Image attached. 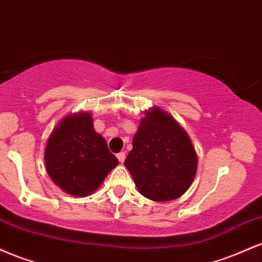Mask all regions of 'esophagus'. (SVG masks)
I'll use <instances>...</instances> for the list:
<instances>
[{
	"label": "esophagus",
	"instance_id": "1",
	"mask_svg": "<svg viewBox=\"0 0 262 262\" xmlns=\"http://www.w3.org/2000/svg\"><path fill=\"white\" fill-rule=\"evenodd\" d=\"M117 158H118L119 162H121V164H123V162H124V160H125V152L124 151L118 152V154H117Z\"/></svg>",
	"mask_w": 262,
	"mask_h": 262
}]
</instances>
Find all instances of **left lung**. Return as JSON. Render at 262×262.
I'll list each match as a JSON object with an SVG mask.
<instances>
[{"label": "left lung", "instance_id": "left-lung-1", "mask_svg": "<svg viewBox=\"0 0 262 262\" xmlns=\"http://www.w3.org/2000/svg\"><path fill=\"white\" fill-rule=\"evenodd\" d=\"M124 165L144 197L166 202L182 196L191 186L197 155L183 128L155 107L141 119Z\"/></svg>", "mask_w": 262, "mask_h": 262}]
</instances>
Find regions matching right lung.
I'll return each mask as SVG.
<instances>
[{
    "instance_id": "obj_1",
    "label": "right lung",
    "mask_w": 262,
    "mask_h": 262,
    "mask_svg": "<svg viewBox=\"0 0 262 262\" xmlns=\"http://www.w3.org/2000/svg\"><path fill=\"white\" fill-rule=\"evenodd\" d=\"M44 160L55 185L77 197L97 189L118 165L106 140L93 129L90 113L73 114L60 122L48 139Z\"/></svg>"
}]
</instances>
